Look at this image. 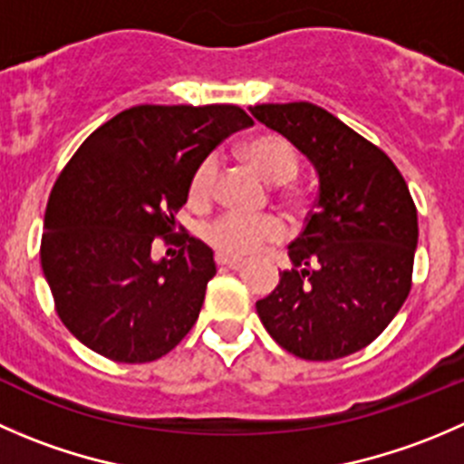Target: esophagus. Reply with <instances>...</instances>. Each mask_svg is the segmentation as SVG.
<instances>
[{"label":"esophagus","instance_id":"esophagus-1","mask_svg":"<svg viewBox=\"0 0 464 464\" xmlns=\"http://www.w3.org/2000/svg\"><path fill=\"white\" fill-rule=\"evenodd\" d=\"M215 263L219 265V267H231V269H236V267H240L242 265V258H237V256H227V254H215Z\"/></svg>","mask_w":464,"mask_h":464}]
</instances>
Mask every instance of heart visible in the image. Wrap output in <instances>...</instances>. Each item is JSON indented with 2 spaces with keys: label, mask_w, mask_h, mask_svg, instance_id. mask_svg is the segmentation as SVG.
Listing matches in <instances>:
<instances>
[{
  "label": "heart",
  "mask_w": 464,
  "mask_h": 464,
  "mask_svg": "<svg viewBox=\"0 0 464 464\" xmlns=\"http://www.w3.org/2000/svg\"><path fill=\"white\" fill-rule=\"evenodd\" d=\"M242 156L246 163L254 165L269 183L292 181L299 172V156L290 140L276 133L258 136L242 147ZM219 163L215 156H206L192 172L188 183V195L192 204H206L215 195V181H218ZM201 236L213 249L227 256H246L263 246L265 242H276L285 236V224L281 218L272 213L245 215L236 210L218 215L204 224Z\"/></svg>",
  "instance_id": "heart-1"
}]
</instances>
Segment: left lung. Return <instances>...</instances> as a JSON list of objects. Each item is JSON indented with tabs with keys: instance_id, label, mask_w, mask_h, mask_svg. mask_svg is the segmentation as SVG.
I'll use <instances>...</instances> for the list:
<instances>
[{
	"instance_id": "obj_1",
	"label": "left lung",
	"mask_w": 464,
	"mask_h": 464,
	"mask_svg": "<svg viewBox=\"0 0 464 464\" xmlns=\"http://www.w3.org/2000/svg\"><path fill=\"white\" fill-rule=\"evenodd\" d=\"M258 122L285 136L319 174L292 269L256 310L269 335L304 361H337L385 331L412 285L417 208L390 156L308 102L258 103Z\"/></svg>"
}]
</instances>
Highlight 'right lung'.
<instances>
[{"mask_svg": "<svg viewBox=\"0 0 464 464\" xmlns=\"http://www.w3.org/2000/svg\"><path fill=\"white\" fill-rule=\"evenodd\" d=\"M251 124L233 103H142L90 133L58 174L40 263L58 317L94 353L159 361L195 326L218 267L174 215L199 160ZM156 239L178 246L172 259L150 260Z\"/></svg>", "mask_w": 464, "mask_h": 464, "instance_id": "1", "label": "right lung"}]
</instances>
